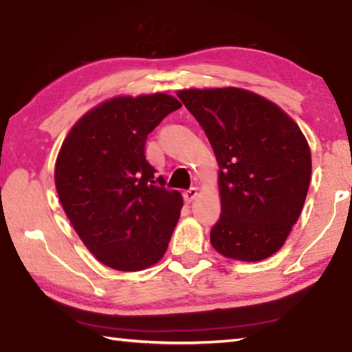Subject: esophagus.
<instances>
[{
  "mask_svg": "<svg viewBox=\"0 0 352 352\" xmlns=\"http://www.w3.org/2000/svg\"><path fill=\"white\" fill-rule=\"evenodd\" d=\"M183 197H184V201L186 203H192L198 197V189L197 188H190V189H188V190L184 192Z\"/></svg>",
  "mask_w": 352,
  "mask_h": 352,
  "instance_id": "1",
  "label": "esophagus"
}]
</instances>
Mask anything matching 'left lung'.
I'll list each match as a JSON object with an SVG mask.
<instances>
[{
    "label": "left lung",
    "mask_w": 352,
    "mask_h": 352,
    "mask_svg": "<svg viewBox=\"0 0 352 352\" xmlns=\"http://www.w3.org/2000/svg\"><path fill=\"white\" fill-rule=\"evenodd\" d=\"M184 107L203 126L219 166L221 217L210 244L226 258L276 253L304 208L311 154L282 109L241 88L183 89Z\"/></svg>",
    "instance_id": "left-lung-1"
}]
</instances>
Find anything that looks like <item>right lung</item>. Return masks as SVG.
I'll return each mask as SVG.
<instances>
[{
    "instance_id": "obj_1",
    "label": "right lung",
    "mask_w": 352,
    "mask_h": 352,
    "mask_svg": "<svg viewBox=\"0 0 352 352\" xmlns=\"http://www.w3.org/2000/svg\"><path fill=\"white\" fill-rule=\"evenodd\" d=\"M180 107L163 93L116 98L87 113L62 143L54 169L62 208L87 249L114 270H143L168 249L183 198L154 178L144 144Z\"/></svg>"
}]
</instances>
